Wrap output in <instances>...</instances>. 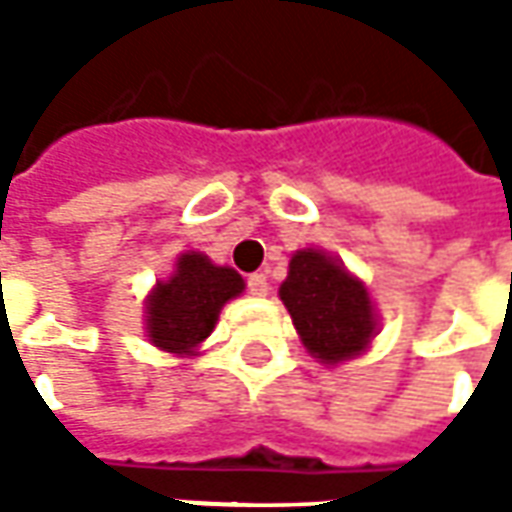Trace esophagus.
I'll list each match as a JSON object with an SVG mask.
<instances>
[{"mask_svg": "<svg viewBox=\"0 0 512 512\" xmlns=\"http://www.w3.org/2000/svg\"><path fill=\"white\" fill-rule=\"evenodd\" d=\"M247 290H250L253 296H265L267 290H270V282H267L265 273H250V276H247Z\"/></svg>", "mask_w": 512, "mask_h": 512, "instance_id": "obj_1", "label": "esophagus"}]
</instances>
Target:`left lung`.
Wrapping results in <instances>:
<instances>
[{"mask_svg": "<svg viewBox=\"0 0 512 512\" xmlns=\"http://www.w3.org/2000/svg\"><path fill=\"white\" fill-rule=\"evenodd\" d=\"M279 296L307 350L325 364L362 353L376 333L367 287L319 250H299L290 259Z\"/></svg>", "mask_w": 512, "mask_h": 512, "instance_id": "8db88e82", "label": "left lung"}]
</instances>
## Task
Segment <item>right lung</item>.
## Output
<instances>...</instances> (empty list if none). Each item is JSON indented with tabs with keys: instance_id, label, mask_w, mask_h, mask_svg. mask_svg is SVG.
Segmentation results:
<instances>
[{
	"instance_id": "obj_1",
	"label": "right lung",
	"mask_w": 512,
	"mask_h": 512,
	"mask_svg": "<svg viewBox=\"0 0 512 512\" xmlns=\"http://www.w3.org/2000/svg\"><path fill=\"white\" fill-rule=\"evenodd\" d=\"M245 282L236 270L216 267L202 253H185L176 273L159 282L148 299L150 342L168 353H193L216 325L225 302L239 296Z\"/></svg>"
}]
</instances>
